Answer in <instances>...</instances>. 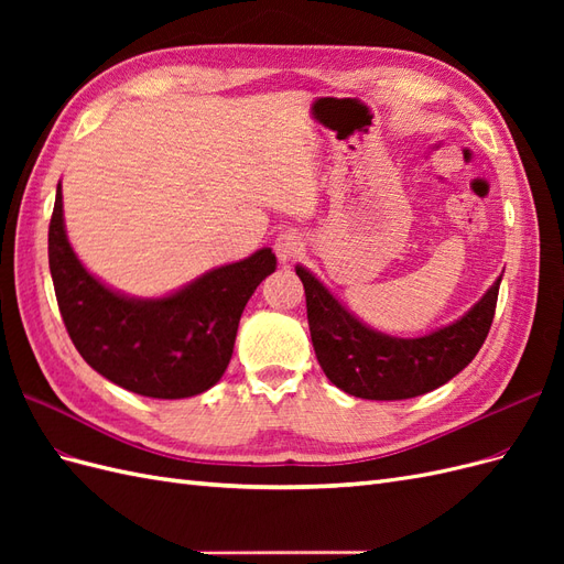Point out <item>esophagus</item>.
<instances>
[{"mask_svg": "<svg viewBox=\"0 0 564 564\" xmlns=\"http://www.w3.org/2000/svg\"><path fill=\"white\" fill-rule=\"evenodd\" d=\"M272 247H275L280 263H289L303 253V237L296 230H282Z\"/></svg>", "mask_w": 564, "mask_h": 564, "instance_id": "1", "label": "esophagus"}]
</instances>
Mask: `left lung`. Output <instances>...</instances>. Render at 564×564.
Wrapping results in <instances>:
<instances>
[{
	"mask_svg": "<svg viewBox=\"0 0 564 564\" xmlns=\"http://www.w3.org/2000/svg\"><path fill=\"white\" fill-rule=\"evenodd\" d=\"M317 362L327 379L362 400H409L445 386L468 367L489 334L501 278L449 327L421 338H395L350 315L308 270L296 265Z\"/></svg>",
	"mask_w": 564,
	"mask_h": 564,
	"instance_id": "left-lung-1",
	"label": "left lung"
}]
</instances>
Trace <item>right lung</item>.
Wrapping results in <instances>:
<instances>
[{
  "label": "right lung",
  "mask_w": 564,
  "mask_h": 564,
  "mask_svg": "<svg viewBox=\"0 0 564 564\" xmlns=\"http://www.w3.org/2000/svg\"><path fill=\"white\" fill-rule=\"evenodd\" d=\"M275 263L261 249L166 299H127L79 263L63 226L61 185L56 191L48 270L65 329L100 377L145 398H193L224 377L245 305Z\"/></svg>",
  "instance_id": "right-lung-1"
}]
</instances>
